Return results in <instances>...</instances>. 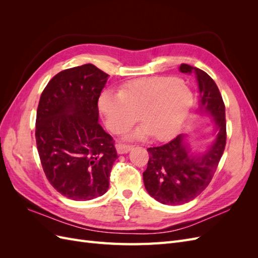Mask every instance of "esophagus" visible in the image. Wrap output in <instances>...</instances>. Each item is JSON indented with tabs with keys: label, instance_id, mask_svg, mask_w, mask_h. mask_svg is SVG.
I'll use <instances>...</instances> for the list:
<instances>
[{
	"label": "esophagus",
	"instance_id": "esophagus-1",
	"mask_svg": "<svg viewBox=\"0 0 258 258\" xmlns=\"http://www.w3.org/2000/svg\"><path fill=\"white\" fill-rule=\"evenodd\" d=\"M131 148L132 146L129 144H123V143L116 144V151L118 154H126L131 150Z\"/></svg>",
	"mask_w": 258,
	"mask_h": 258
}]
</instances>
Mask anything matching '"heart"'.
Wrapping results in <instances>:
<instances>
[{
	"label": "heart",
	"instance_id": "1",
	"mask_svg": "<svg viewBox=\"0 0 258 258\" xmlns=\"http://www.w3.org/2000/svg\"><path fill=\"white\" fill-rule=\"evenodd\" d=\"M192 104V95L182 81L156 76L124 83L119 91L105 89L99 97V110L106 126L119 134L134 124L140 114L143 123L132 137L151 134L156 140L172 138L182 127Z\"/></svg>",
	"mask_w": 258,
	"mask_h": 258
}]
</instances>
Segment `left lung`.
<instances>
[{"label": "left lung", "mask_w": 258, "mask_h": 258, "mask_svg": "<svg viewBox=\"0 0 258 258\" xmlns=\"http://www.w3.org/2000/svg\"><path fill=\"white\" fill-rule=\"evenodd\" d=\"M179 71L195 74L199 87V108L213 116L217 135L213 144L199 157L192 156L178 135L170 142L147 148L150 159L143 172L147 192L168 206L189 202L204 191L212 179L226 145L225 104L215 82L205 71L182 63Z\"/></svg>", "instance_id": "obj_1"}]
</instances>
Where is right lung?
Returning a JSON list of instances; mask_svg holds the SVG:
<instances>
[{
	"mask_svg": "<svg viewBox=\"0 0 258 258\" xmlns=\"http://www.w3.org/2000/svg\"><path fill=\"white\" fill-rule=\"evenodd\" d=\"M108 75L93 64L67 69L43 90L35 122L37 152L48 182L62 196L91 200L110 185L117 152L99 119Z\"/></svg>",
	"mask_w": 258,
	"mask_h": 258,
	"instance_id": "add662e5",
	"label": "right lung"
}]
</instances>
